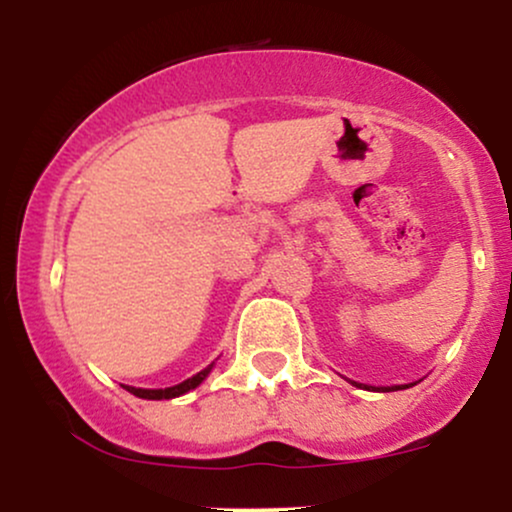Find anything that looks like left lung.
<instances>
[{
  "instance_id": "left-lung-1",
  "label": "left lung",
  "mask_w": 512,
  "mask_h": 512,
  "mask_svg": "<svg viewBox=\"0 0 512 512\" xmlns=\"http://www.w3.org/2000/svg\"><path fill=\"white\" fill-rule=\"evenodd\" d=\"M409 387V385H407ZM385 390H404V387H385Z\"/></svg>"
}]
</instances>
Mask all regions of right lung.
<instances>
[{"label":"right lung","mask_w":512,"mask_h":512,"mask_svg":"<svg viewBox=\"0 0 512 512\" xmlns=\"http://www.w3.org/2000/svg\"><path fill=\"white\" fill-rule=\"evenodd\" d=\"M209 370H211V366L204 368V370H199V373L192 375V378L182 380L180 385L166 387V390H142V387H127V390L132 392V395H137V397H142V399H173V397L185 395V392L195 390V387H197L199 383H202L204 378H207Z\"/></svg>","instance_id":"right-lung-1"}]
</instances>
